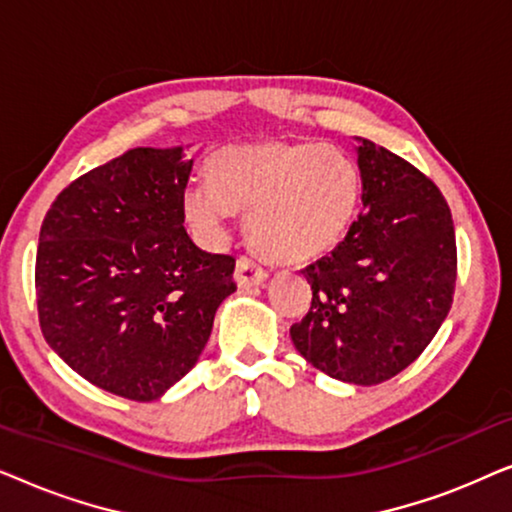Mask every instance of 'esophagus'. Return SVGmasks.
Here are the masks:
<instances>
[{
    "mask_svg": "<svg viewBox=\"0 0 512 512\" xmlns=\"http://www.w3.org/2000/svg\"><path fill=\"white\" fill-rule=\"evenodd\" d=\"M235 279L242 289H249V286H258L268 279V270L261 263V258L256 256H240L235 265Z\"/></svg>",
    "mask_w": 512,
    "mask_h": 512,
    "instance_id": "esophagus-1",
    "label": "esophagus"
}]
</instances>
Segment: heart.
<instances>
[{
    "label": "heart",
    "instance_id": "b5f03b06",
    "mask_svg": "<svg viewBox=\"0 0 512 512\" xmlns=\"http://www.w3.org/2000/svg\"><path fill=\"white\" fill-rule=\"evenodd\" d=\"M207 177L209 184L186 188V219L200 233L221 235L230 209L249 208V240L277 263L326 256L359 214V165L333 144L261 139L221 146L207 160Z\"/></svg>",
    "mask_w": 512,
    "mask_h": 512
}]
</instances>
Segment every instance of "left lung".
<instances>
[{
	"instance_id": "1",
	"label": "left lung",
	"mask_w": 512,
	"mask_h": 512,
	"mask_svg": "<svg viewBox=\"0 0 512 512\" xmlns=\"http://www.w3.org/2000/svg\"><path fill=\"white\" fill-rule=\"evenodd\" d=\"M363 212L331 256L307 265L312 305L291 326L305 361L335 380L387 382L408 368L452 307L457 240L433 181L361 139Z\"/></svg>"
}]
</instances>
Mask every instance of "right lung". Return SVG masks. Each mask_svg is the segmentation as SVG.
<instances>
[{"instance_id": "obj_1", "label": "right lung", "mask_w": 512, "mask_h": 512, "mask_svg": "<svg viewBox=\"0 0 512 512\" xmlns=\"http://www.w3.org/2000/svg\"><path fill=\"white\" fill-rule=\"evenodd\" d=\"M191 167L181 146L130 149L62 188L41 223V333L83 380L130 401H156L198 363L237 289L235 258L184 228Z\"/></svg>"}]
</instances>
